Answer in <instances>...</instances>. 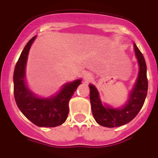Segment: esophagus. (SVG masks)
<instances>
[{
	"instance_id": "esophagus-1",
	"label": "esophagus",
	"mask_w": 158,
	"mask_h": 158,
	"mask_svg": "<svg viewBox=\"0 0 158 158\" xmlns=\"http://www.w3.org/2000/svg\"><path fill=\"white\" fill-rule=\"evenodd\" d=\"M84 79H85L86 82H89L92 79V75L90 74V73H86L85 75H84Z\"/></svg>"
}]
</instances>
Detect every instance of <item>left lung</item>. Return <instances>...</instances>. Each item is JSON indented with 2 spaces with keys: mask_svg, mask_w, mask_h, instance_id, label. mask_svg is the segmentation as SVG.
<instances>
[{
  "mask_svg": "<svg viewBox=\"0 0 158 158\" xmlns=\"http://www.w3.org/2000/svg\"><path fill=\"white\" fill-rule=\"evenodd\" d=\"M134 50L139 63V75L136 85L131 92L130 98L125 106L121 108L104 107L99 97V92L95 86L90 84V100L91 111L95 121L102 126L108 128L119 127L128 124L140 112L144 103L148 91V79L146 63L138 47L134 43Z\"/></svg>",
  "mask_w": 158,
  "mask_h": 158,
  "instance_id": "obj_1",
  "label": "left lung"
}]
</instances>
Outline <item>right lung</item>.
Segmentation results:
<instances>
[{
    "label": "right lung",
    "mask_w": 158,
    "mask_h": 158,
    "mask_svg": "<svg viewBox=\"0 0 158 158\" xmlns=\"http://www.w3.org/2000/svg\"><path fill=\"white\" fill-rule=\"evenodd\" d=\"M35 37L32 38L22 50L16 63L14 73V93L16 104L27 119L39 127H56L63 124L69 113V100L80 84L78 79L63 86L52 98L36 97L25 84V69L29 50Z\"/></svg>",
    "instance_id": "add662e5"
}]
</instances>
